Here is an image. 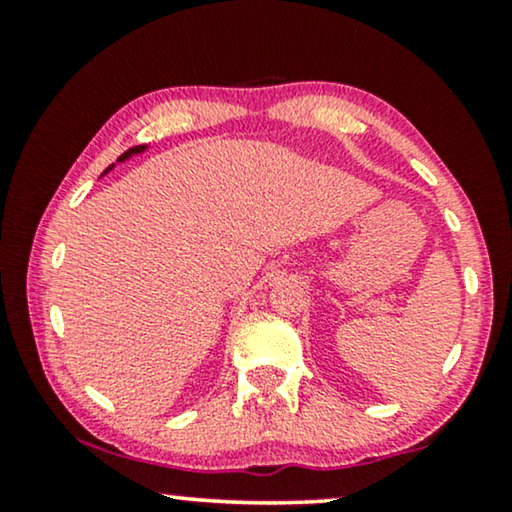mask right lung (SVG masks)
<instances>
[{
    "instance_id": "1",
    "label": "right lung",
    "mask_w": 512,
    "mask_h": 512,
    "mask_svg": "<svg viewBox=\"0 0 512 512\" xmlns=\"http://www.w3.org/2000/svg\"><path fill=\"white\" fill-rule=\"evenodd\" d=\"M144 149H146V144L132 146V149H128V151H125V153H123V156H121V158H118V160H125V158H130V156H132V153H142ZM111 167H114V165H109V170H111ZM109 170H104V172H109Z\"/></svg>"
}]
</instances>
